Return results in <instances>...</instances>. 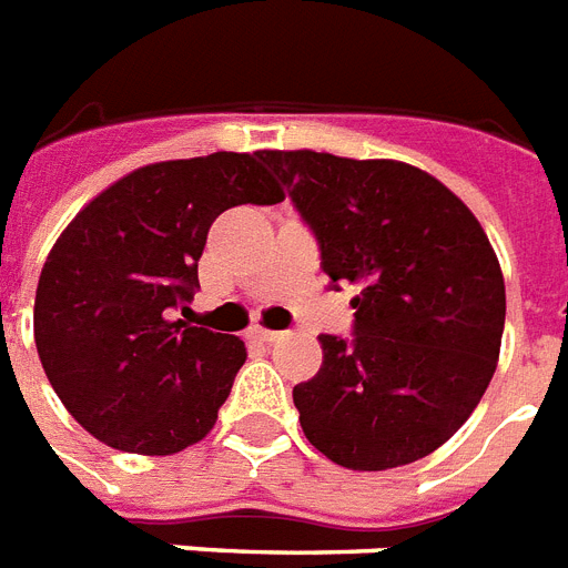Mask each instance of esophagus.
I'll return each instance as SVG.
<instances>
[{
    "instance_id": "obj_1",
    "label": "esophagus",
    "mask_w": 568,
    "mask_h": 568,
    "mask_svg": "<svg viewBox=\"0 0 568 568\" xmlns=\"http://www.w3.org/2000/svg\"><path fill=\"white\" fill-rule=\"evenodd\" d=\"M248 337L257 339V343H275V339H281L278 331H270V328H261V325H255V328L248 331Z\"/></svg>"
}]
</instances>
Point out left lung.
<instances>
[{"instance_id":"left-lung-1","label":"left lung","mask_w":568,"mask_h":568,"mask_svg":"<svg viewBox=\"0 0 568 568\" xmlns=\"http://www.w3.org/2000/svg\"><path fill=\"white\" fill-rule=\"evenodd\" d=\"M316 234L331 287L352 284L355 337L320 334L293 387L313 448L357 471L437 452L478 407L505 331V278L475 213L419 166L263 152Z\"/></svg>"}]
</instances>
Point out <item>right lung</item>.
<instances>
[{
  "mask_svg": "<svg viewBox=\"0 0 568 568\" xmlns=\"http://www.w3.org/2000/svg\"><path fill=\"white\" fill-rule=\"evenodd\" d=\"M281 199L263 152H213L129 172L63 229L40 272L34 343L63 407L99 443L175 455L213 428L246 346L172 311L196 293L213 220Z\"/></svg>",
  "mask_w": 568,
  "mask_h": 568,
  "instance_id": "obj_1",
  "label": "right lung"
}]
</instances>
